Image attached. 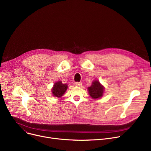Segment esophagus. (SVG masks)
<instances>
[{
	"label": "esophagus",
	"instance_id": "esophagus-1",
	"mask_svg": "<svg viewBox=\"0 0 151 151\" xmlns=\"http://www.w3.org/2000/svg\"><path fill=\"white\" fill-rule=\"evenodd\" d=\"M82 84V83H80V82H75L74 83V85L75 86H81Z\"/></svg>",
	"mask_w": 151,
	"mask_h": 151
}]
</instances>
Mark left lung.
<instances>
[{
	"label": "left lung",
	"mask_w": 151,
	"mask_h": 151,
	"mask_svg": "<svg viewBox=\"0 0 151 151\" xmlns=\"http://www.w3.org/2000/svg\"><path fill=\"white\" fill-rule=\"evenodd\" d=\"M88 92L90 96L94 99H100L104 95L105 88L103 86L99 81H93L92 83V85L89 87Z\"/></svg>",
	"instance_id": "left-lung-1"
}]
</instances>
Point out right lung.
Segmentation results:
<instances>
[{"mask_svg":"<svg viewBox=\"0 0 151 151\" xmlns=\"http://www.w3.org/2000/svg\"><path fill=\"white\" fill-rule=\"evenodd\" d=\"M68 88L67 84H62V81L55 82L52 89V93L55 97H60L65 93Z\"/></svg>","mask_w":151,"mask_h":151,"instance_id":"1","label":"right lung"}]
</instances>
